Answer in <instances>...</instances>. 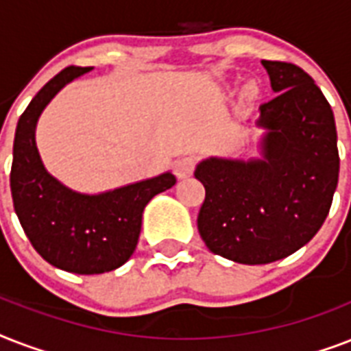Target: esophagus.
I'll return each mask as SVG.
<instances>
[{
    "label": "esophagus",
    "instance_id": "34e87169",
    "mask_svg": "<svg viewBox=\"0 0 351 351\" xmlns=\"http://www.w3.org/2000/svg\"><path fill=\"white\" fill-rule=\"evenodd\" d=\"M195 165H197V158L195 156H182L175 162V175L176 178H187V176L193 175V171H195Z\"/></svg>",
    "mask_w": 351,
    "mask_h": 351
}]
</instances>
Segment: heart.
I'll list each match as a JSON object with an SVG mask.
<instances>
[{
  "label": "heart",
  "instance_id": "b5f03b06",
  "mask_svg": "<svg viewBox=\"0 0 351 351\" xmlns=\"http://www.w3.org/2000/svg\"><path fill=\"white\" fill-rule=\"evenodd\" d=\"M245 93H247V95H251V93H253V87H247V89H245Z\"/></svg>",
  "mask_w": 351,
  "mask_h": 351
}]
</instances>
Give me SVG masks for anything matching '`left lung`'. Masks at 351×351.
Instances as JSON below:
<instances>
[{
	"label": "left lung",
	"mask_w": 351,
	"mask_h": 351,
	"mask_svg": "<svg viewBox=\"0 0 351 351\" xmlns=\"http://www.w3.org/2000/svg\"><path fill=\"white\" fill-rule=\"evenodd\" d=\"M262 65L277 96L258 107L261 156H209L195 169L206 187L198 233L211 253L250 266L308 244L339 180L335 118L321 89L293 63Z\"/></svg>",
	"instance_id": "8db88e82"
}]
</instances>
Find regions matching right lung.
I'll use <instances>...</instances> for the list:
<instances>
[{"label": "right lung", "mask_w": 351, "mask_h": 351, "mask_svg": "<svg viewBox=\"0 0 351 351\" xmlns=\"http://www.w3.org/2000/svg\"><path fill=\"white\" fill-rule=\"evenodd\" d=\"M93 67H67L32 98L14 136L10 191L19 224L34 250L54 267L98 275L125 264L136 250L149 200L176 184L165 171L109 191H74L45 169L36 145V125L54 96Z\"/></svg>", "instance_id": "1"}]
</instances>
